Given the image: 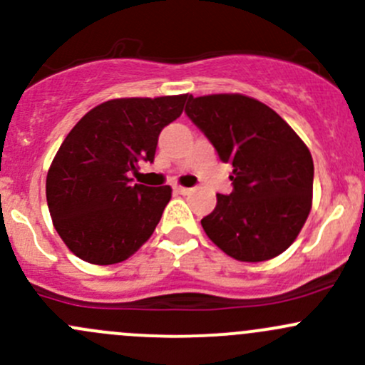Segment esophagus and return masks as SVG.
Wrapping results in <instances>:
<instances>
[{"label":"esophagus","instance_id":"1","mask_svg":"<svg viewBox=\"0 0 365 365\" xmlns=\"http://www.w3.org/2000/svg\"><path fill=\"white\" fill-rule=\"evenodd\" d=\"M175 190L178 194H183V196H185V194H189L190 192V189H187V187H182V185H178V187H175Z\"/></svg>","mask_w":365,"mask_h":365}]
</instances>
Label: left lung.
<instances>
[{
  "mask_svg": "<svg viewBox=\"0 0 365 365\" xmlns=\"http://www.w3.org/2000/svg\"><path fill=\"white\" fill-rule=\"evenodd\" d=\"M185 113L233 165L230 196L201 220L227 256L257 263L297 240L312 206L314 164L305 143L263 102L240 93L189 95Z\"/></svg>",
  "mask_w": 365,
  "mask_h": 365,
  "instance_id": "8db88e82",
  "label": "left lung"
}]
</instances>
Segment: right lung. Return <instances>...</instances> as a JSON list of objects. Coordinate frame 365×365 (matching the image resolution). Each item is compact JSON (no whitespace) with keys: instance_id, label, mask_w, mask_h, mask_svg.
Here are the masks:
<instances>
[{"instance_id":"add662e5","label":"right lung","mask_w":365,"mask_h":365,"mask_svg":"<svg viewBox=\"0 0 365 365\" xmlns=\"http://www.w3.org/2000/svg\"><path fill=\"white\" fill-rule=\"evenodd\" d=\"M189 95L113 98L68 132L47 171L51 219L65 245L91 264L125 261L153 235L171 187L132 183L139 162H153L159 134Z\"/></svg>"}]
</instances>
